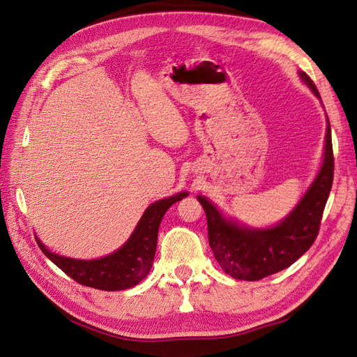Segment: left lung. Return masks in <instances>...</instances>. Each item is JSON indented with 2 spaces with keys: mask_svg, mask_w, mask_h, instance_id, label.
Wrapping results in <instances>:
<instances>
[{
  "mask_svg": "<svg viewBox=\"0 0 357 357\" xmlns=\"http://www.w3.org/2000/svg\"><path fill=\"white\" fill-rule=\"evenodd\" d=\"M301 77L320 98L310 75L301 73ZM332 181L333 150L328 121L325 160L319 176L296 208L278 226L262 231L241 228L225 220L213 204L198 197L207 215L210 247L223 271L236 280L256 282L296 262L317 238Z\"/></svg>",
  "mask_w": 357,
  "mask_h": 357,
  "instance_id": "8db88e82",
  "label": "left lung"
}]
</instances>
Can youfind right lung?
Instances as JSON below:
<instances>
[{"instance_id":"add662e5","label":"right lung","mask_w":357,"mask_h":357,"mask_svg":"<svg viewBox=\"0 0 357 357\" xmlns=\"http://www.w3.org/2000/svg\"><path fill=\"white\" fill-rule=\"evenodd\" d=\"M186 197L188 192H183L150 205L126 244L113 255L96 261H75L62 257L50 253L38 240L37 244L41 252L75 283L109 291L134 287L147 277L152 268L162 218L172 204Z\"/></svg>"}]
</instances>
